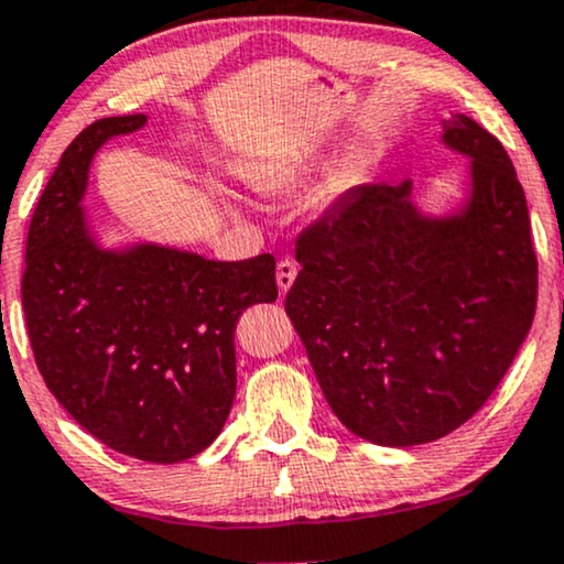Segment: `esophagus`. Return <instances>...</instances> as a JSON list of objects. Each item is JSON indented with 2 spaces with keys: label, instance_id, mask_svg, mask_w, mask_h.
Instances as JSON below:
<instances>
[{
  "label": "esophagus",
  "instance_id": "esophagus-1",
  "mask_svg": "<svg viewBox=\"0 0 564 564\" xmlns=\"http://www.w3.org/2000/svg\"><path fill=\"white\" fill-rule=\"evenodd\" d=\"M296 273H299V265L294 260H281L278 262V268H275V283H278V291H281V294H286V291L291 289V283H294V278H296Z\"/></svg>",
  "mask_w": 564,
  "mask_h": 564
}]
</instances>
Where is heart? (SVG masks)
<instances>
[{
	"label": "heart",
	"mask_w": 564,
	"mask_h": 564,
	"mask_svg": "<svg viewBox=\"0 0 564 564\" xmlns=\"http://www.w3.org/2000/svg\"><path fill=\"white\" fill-rule=\"evenodd\" d=\"M327 159H330V151H327L325 145L312 142V145L296 148V151L291 153L273 155V159L252 163V166L245 169V180L258 192H265V195H283V192L302 187V184L312 180V176L319 174V171L327 166ZM354 187V171H338V174L319 189L317 205L319 208H333V205H338Z\"/></svg>",
	"instance_id": "b5f03b06"
}]
</instances>
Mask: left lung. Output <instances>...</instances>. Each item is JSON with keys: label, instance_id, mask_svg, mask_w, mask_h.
Instances as JSON below:
<instances>
[{"label": "left lung", "instance_id": "1", "mask_svg": "<svg viewBox=\"0 0 564 564\" xmlns=\"http://www.w3.org/2000/svg\"><path fill=\"white\" fill-rule=\"evenodd\" d=\"M440 142L468 159L445 213L413 182L356 187L296 241L286 315L335 416L384 447L434 442L487 403L536 312L529 205L500 140L466 113Z\"/></svg>", "mask_w": 564, "mask_h": 564}]
</instances>
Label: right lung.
<instances>
[{"label": "right lung", "instance_id": "add662e5", "mask_svg": "<svg viewBox=\"0 0 564 564\" xmlns=\"http://www.w3.org/2000/svg\"><path fill=\"white\" fill-rule=\"evenodd\" d=\"M145 124L148 113L98 119L62 153L28 229L23 310L39 372L83 430L130 458L180 463L229 419L234 330L247 306L275 302V260L104 245L83 208L90 163Z\"/></svg>", "mask_w": 564, "mask_h": 564}]
</instances>
